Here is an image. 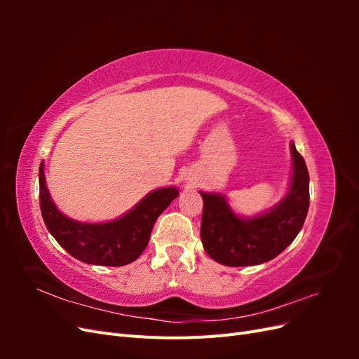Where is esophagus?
<instances>
[{
    "label": "esophagus",
    "instance_id": "34e87169",
    "mask_svg": "<svg viewBox=\"0 0 359 359\" xmlns=\"http://www.w3.org/2000/svg\"><path fill=\"white\" fill-rule=\"evenodd\" d=\"M191 187H194V182H193V184H191Z\"/></svg>",
    "mask_w": 359,
    "mask_h": 359
}]
</instances>
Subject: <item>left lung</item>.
I'll use <instances>...</instances> for the list:
<instances>
[{
	"instance_id": "8db88e82",
	"label": "left lung",
	"mask_w": 359,
	"mask_h": 359,
	"mask_svg": "<svg viewBox=\"0 0 359 359\" xmlns=\"http://www.w3.org/2000/svg\"><path fill=\"white\" fill-rule=\"evenodd\" d=\"M292 172L285 196L266 211L236 214L223 193L199 191L203 199L201 240L205 252L226 266H253L278 256L297 238L310 203L309 170L290 142Z\"/></svg>"
}]
</instances>
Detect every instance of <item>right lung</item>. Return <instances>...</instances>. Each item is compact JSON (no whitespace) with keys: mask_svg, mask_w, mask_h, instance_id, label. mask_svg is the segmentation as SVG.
Returning a JSON list of instances; mask_svg holds the SVG:
<instances>
[{"mask_svg":"<svg viewBox=\"0 0 359 359\" xmlns=\"http://www.w3.org/2000/svg\"><path fill=\"white\" fill-rule=\"evenodd\" d=\"M40 210L48 231L69 255L81 262L100 266L132 264L148 245L151 231L180 190L175 186L149 191L132 210L102 223L78 222L61 212L46 186L45 161L39 169Z\"/></svg>","mask_w":359,"mask_h":359,"instance_id":"obj_1","label":"right lung"}]
</instances>
